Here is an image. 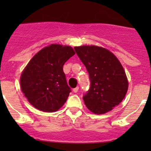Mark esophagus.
Listing matches in <instances>:
<instances>
[{
    "instance_id": "esophagus-1",
    "label": "esophagus",
    "mask_w": 151,
    "mask_h": 151,
    "mask_svg": "<svg viewBox=\"0 0 151 151\" xmlns=\"http://www.w3.org/2000/svg\"><path fill=\"white\" fill-rule=\"evenodd\" d=\"M73 92H74V93H77V92H78V87H76V88H73Z\"/></svg>"
}]
</instances>
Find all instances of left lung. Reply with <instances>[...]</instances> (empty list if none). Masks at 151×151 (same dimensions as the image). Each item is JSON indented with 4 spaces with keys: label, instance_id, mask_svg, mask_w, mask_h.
Wrapping results in <instances>:
<instances>
[{
    "label": "left lung",
    "instance_id": "left-lung-1",
    "mask_svg": "<svg viewBox=\"0 0 151 151\" xmlns=\"http://www.w3.org/2000/svg\"><path fill=\"white\" fill-rule=\"evenodd\" d=\"M87 69L90 88L83 96L92 113L103 114L122 102L128 91V80L122 64L113 53L101 47H75Z\"/></svg>",
    "mask_w": 151,
    "mask_h": 151
}]
</instances>
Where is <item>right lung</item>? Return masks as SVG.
<instances>
[{
    "label": "right lung",
    "instance_id": "right-lung-1",
    "mask_svg": "<svg viewBox=\"0 0 151 151\" xmlns=\"http://www.w3.org/2000/svg\"><path fill=\"white\" fill-rule=\"evenodd\" d=\"M74 54L71 47L53 44L41 49L29 61L21 75L20 85L34 107L51 113L65 104L71 88L63 66Z\"/></svg>",
    "mask_w": 151,
    "mask_h": 151
}]
</instances>
